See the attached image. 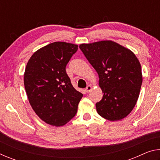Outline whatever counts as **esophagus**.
I'll return each instance as SVG.
<instances>
[{
    "instance_id": "obj_1",
    "label": "esophagus",
    "mask_w": 160,
    "mask_h": 160,
    "mask_svg": "<svg viewBox=\"0 0 160 160\" xmlns=\"http://www.w3.org/2000/svg\"><path fill=\"white\" fill-rule=\"evenodd\" d=\"M92 90V86L91 85H88L87 86V88H85V92L87 93L90 92Z\"/></svg>"
}]
</instances>
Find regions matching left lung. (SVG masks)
Returning a JSON list of instances; mask_svg holds the SVG:
<instances>
[{
    "label": "left lung",
    "mask_w": 160,
    "mask_h": 160,
    "mask_svg": "<svg viewBox=\"0 0 160 160\" xmlns=\"http://www.w3.org/2000/svg\"><path fill=\"white\" fill-rule=\"evenodd\" d=\"M80 50L99 75L102 100L97 112L109 121L128 116L138 99L142 77L141 66L135 54L112 41L80 45Z\"/></svg>",
    "instance_id": "8db88e82"
}]
</instances>
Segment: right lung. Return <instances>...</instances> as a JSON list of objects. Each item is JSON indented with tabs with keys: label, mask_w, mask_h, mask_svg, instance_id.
I'll list each match as a JSON object with an SVG mask.
<instances>
[{
	"label": "right lung",
	"mask_w": 160,
	"mask_h": 160,
	"mask_svg": "<svg viewBox=\"0 0 160 160\" xmlns=\"http://www.w3.org/2000/svg\"><path fill=\"white\" fill-rule=\"evenodd\" d=\"M78 46L56 42L37 51L27 64L24 84L29 104L48 124L61 126L76 114L83 94L72 85L66 65Z\"/></svg>",
	"instance_id": "right-lung-1"
}]
</instances>
